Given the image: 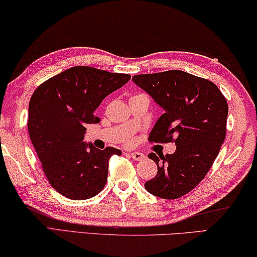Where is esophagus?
Masks as SVG:
<instances>
[{
  "label": "esophagus",
  "instance_id": "obj_1",
  "mask_svg": "<svg viewBox=\"0 0 257 257\" xmlns=\"http://www.w3.org/2000/svg\"><path fill=\"white\" fill-rule=\"evenodd\" d=\"M128 155L134 159V161H141V159L145 158V155L142 153H131Z\"/></svg>",
  "mask_w": 257,
  "mask_h": 257
}]
</instances>
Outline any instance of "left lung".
<instances>
[{"label": "left lung", "mask_w": 257, "mask_h": 257, "mask_svg": "<svg viewBox=\"0 0 257 257\" xmlns=\"http://www.w3.org/2000/svg\"><path fill=\"white\" fill-rule=\"evenodd\" d=\"M132 79L165 109L148 140L176 146L172 155H148L158 171L145 188L159 198L178 199L198 186L220 153L228 102L213 82L182 70L134 75Z\"/></svg>", "instance_id": "1"}]
</instances>
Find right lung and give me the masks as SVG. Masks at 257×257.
<instances>
[{
    "label": "right lung",
    "instance_id": "obj_1",
    "mask_svg": "<svg viewBox=\"0 0 257 257\" xmlns=\"http://www.w3.org/2000/svg\"><path fill=\"white\" fill-rule=\"evenodd\" d=\"M131 75L76 66L42 83L29 101L28 133L54 190L74 200L98 195L107 183L108 161L121 151L95 149L84 140L86 124L100 121L95 109Z\"/></svg>",
    "mask_w": 257,
    "mask_h": 257
}]
</instances>
